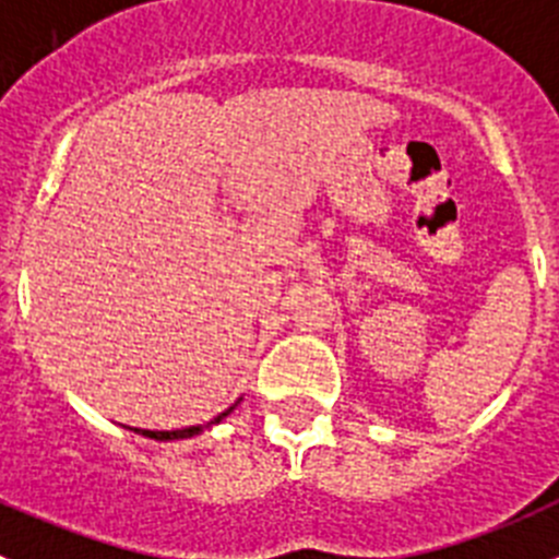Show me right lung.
I'll return each mask as SVG.
<instances>
[{
  "mask_svg": "<svg viewBox=\"0 0 559 559\" xmlns=\"http://www.w3.org/2000/svg\"><path fill=\"white\" fill-rule=\"evenodd\" d=\"M230 412V409H228ZM228 412H223L219 417H214V424H219ZM139 435L150 437V440H183V437H194L200 431V426H192V429H183V431H147V429H135Z\"/></svg>",
  "mask_w": 559,
  "mask_h": 559,
  "instance_id": "obj_1",
  "label": "right lung"
}]
</instances>
